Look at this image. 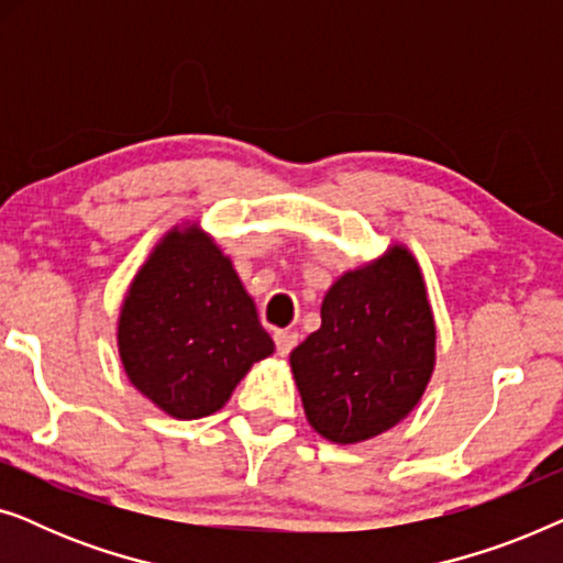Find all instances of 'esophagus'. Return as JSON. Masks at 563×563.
I'll list each match as a JSON object with an SVG mask.
<instances>
[{
  "label": "esophagus",
  "mask_w": 563,
  "mask_h": 563,
  "mask_svg": "<svg viewBox=\"0 0 563 563\" xmlns=\"http://www.w3.org/2000/svg\"><path fill=\"white\" fill-rule=\"evenodd\" d=\"M297 338L299 335L295 333V330H276L274 333L276 353H279V356H289V351L297 345Z\"/></svg>",
  "instance_id": "1"
}]
</instances>
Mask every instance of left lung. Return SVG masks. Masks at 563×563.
<instances>
[{"instance_id":"left-lung-1","label":"left lung","mask_w":563,"mask_h":563,"mask_svg":"<svg viewBox=\"0 0 563 563\" xmlns=\"http://www.w3.org/2000/svg\"><path fill=\"white\" fill-rule=\"evenodd\" d=\"M320 318L289 356L307 422L341 445L387 433L420 405L435 372L438 330L415 253L389 243L343 272Z\"/></svg>"}]
</instances>
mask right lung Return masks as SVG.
I'll return each instance as SVG.
<instances>
[{"label": "right lung", "instance_id": "obj_1", "mask_svg": "<svg viewBox=\"0 0 563 563\" xmlns=\"http://www.w3.org/2000/svg\"><path fill=\"white\" fill-rule=\"evenodd\" d=\"M114 338L130 384L174 420L222 410L251 366L274 353L233 258L199 220L176 222L153 245Z\"/></svg>", "mask_w": 563, "mask_h": 563}]
</instances>
